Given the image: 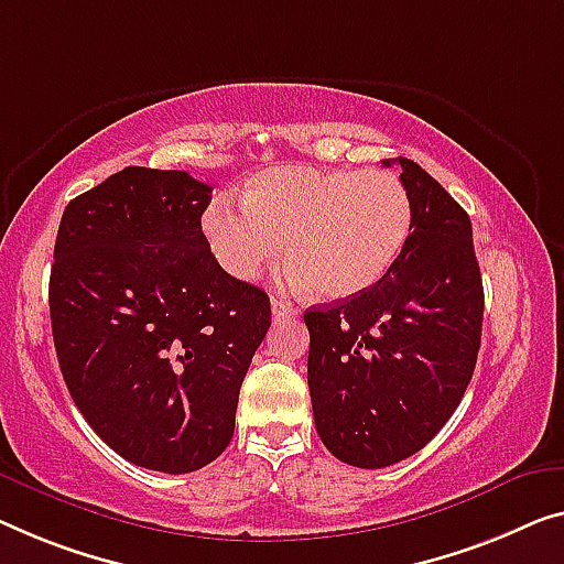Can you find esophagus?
Wrapping results in <instances>:
<instances>
[{"mask_svg":"<svg viewBox=\"0 0 564 564\" xmlns=\"http://www.w3.org/2000/svg\"><path fill=\"white\" fill-rule=\"evenodd\" d=\"M271 308H273L275 318H289V316L299 314V308H293L289 301H283V299H271Z\"/></svg>","mask_w":564,"mask_h":564,"instance_id":"34e87169","label":"esophagus"}]
</instances>
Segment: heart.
<instances>
[{
	"label": "heart",
	"mask_w": 564,
	"mask_h": 564,
	"mask_svg": "<svg viewBox=\"0 0 564 564\" xmlns=\"http://www.w3.org/2000/svg\"><path fill=\"white\" fill-rule=\"evenodd\" d=\"M240 202L217 199L202 215L217 263L250 281L289 248V281L332 301L372 289L413 228L410 192L388 170L271 166L250 176Z\"/></svg>",
	"instance_id": "1"
}]
</instances>
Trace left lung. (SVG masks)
Masks as SVG:
<instances>
[{"instance_id":"1","label":"left lung","mask_w":564,"mask_h":564,"mask_svg":"<svg viewBox=\"0 0 564 564\" xmlns=\"http://www.w3.org/2000/svg\"><path fill=\"white\" fill-rule=\"evenodd\" d=\"M394 162L413 202L400 258L372 289L304 314L316 433L357 468L392 466L431 443L481 347L484 285L466 209L420 164Z\"/></svg>"}]
</instances>
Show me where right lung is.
<instances>
[{"label": "right lung", "instance_id": "add662e5", "mask_svg": "<svg viewBox=\"0 0 564 564\" xmlns=\"http://www.w3.org/2000/svg\"><path fill=\"white\" fill-rule=\"evenodd\" d=\"M213 187L126 166L65 207L50 271L63 380L121 458L189 474L235 431L271 326L265 291L225 273L202 232Z\"/></svg>", "mask_w": 564, "mask_h": 564}]
</instances>
